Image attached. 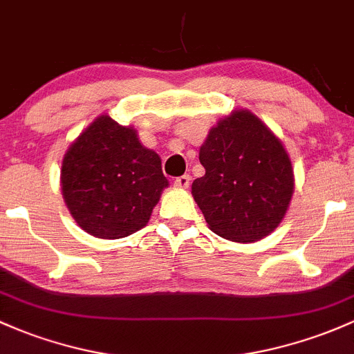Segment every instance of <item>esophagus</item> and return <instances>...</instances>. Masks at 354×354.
<instances>
[{"label":"esophagus","mask_w":354,"mask_h":354,"mask_svg":"<svg viewBox=\"0 0 354 354\" xmlns=\"http://www.w3.org/2000/svg\"><path fill=\"white\" fill-rule=\"evenodd\" d=\"M189 184H191V177L189 176H180L174 180V185H176L177 189H187Z\"/></svg>","instance_id":"esophagus-1"}]
</instances>
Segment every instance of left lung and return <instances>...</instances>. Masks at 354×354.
Returning a JSON list of instances; mask_svg holds the SVG:
<instances>
[{
	"label": "left lung",
	"mask_w": 354,
	"mask_h": 354,
	"mask_svg": "<svg viewBox=\"0 0 354 354\" xmlns=\"http://www.w3.org/2000/svg\"><path fill=\"white\" fill-rule=\"evenodd\" d=\"M206 169L192 196L209 230L254 243L277 230L294 194V169L282 140L248 109L221 118L199 148Z\"/></svg>",
	"instance_id": "obj_1"
}]
</instances>
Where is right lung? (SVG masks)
Returning a JSON list of instances; mask_svg holds the SVG:
<instances>
[{
  "label": "right lung",
  "instance_id": "right-lung-1",
  "mask_svg": "<svg viewBox=\"0 0 354 354\" xmlns=\"http://www.w3.org/2000/svg\"><path fill=\"white\" fill-rule=\"evenodd\" d=\"M60 187L79 227L118 239L147 226L169 180L158 153L140 143L135 128L101 115L67 148Z\"/></svg>",
  "mask_w": 354,
  "mask_h": 354
}]
</instances>
